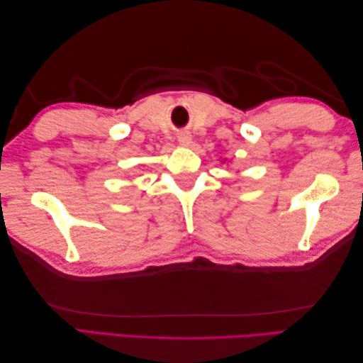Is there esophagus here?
<instances>
[{"mask_svg":"<svg viewBox=\"0 0 363 363\" xmlns=\"http://www.w3.org/2000/svg\"><path fill=\"white\" fill-rule=\"evenodd\" d=\"M177 143H179L181 146H190L191 135L189 133H181L179 135H177Z\"/></svg>","mask_w":363,"mask_h":363,"instance_id":"obj_1","label":"esophagus"}]
</instances>
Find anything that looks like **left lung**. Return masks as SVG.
<instances>
[{
  "label": "left lung",
  "mask_w": 363,
  "mask_h": 363,
  "mask_svg": "<svg viewBox=\"0 0 363 363\" xmlns=\"http://www.w3.org/2000/svg\"><path fill=\"white\" fill-rule=\"evenodd\" d=\"M221 162H226V159H223V160H221Z\"/></svg>",
  "instance_id": "8db88e82"
}]
</instances>
